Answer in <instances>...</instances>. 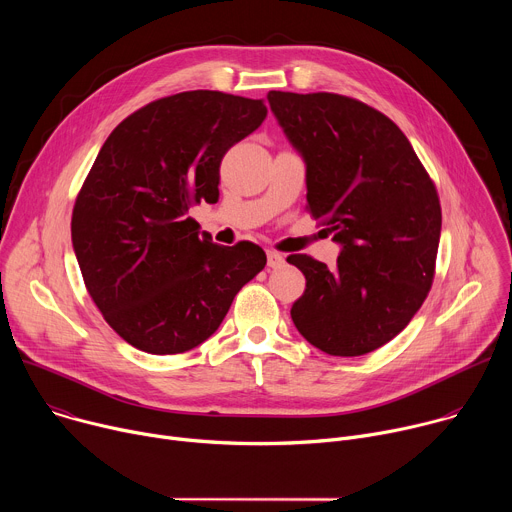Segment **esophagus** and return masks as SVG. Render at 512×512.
<instances>
[{
    "label": "esophagus",
    "mask_w": 512,
    "mask_h": 512,
    "mask_svg": "<svg viewBox=\"0 0 512 512\" xmlns=\"http://www.w3.org/2000/svg\"><path fill=\"white\" fill-rule=\"evenodd\" d=\"M283 263H285V259H283L281 253H277V251H267V265H269L271 269H277V267H281Z\"/></svg>",
    "instance_id": "1"
}]
</instances>
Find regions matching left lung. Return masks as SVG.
Here are the masks:
<instances>
[{"label":"left lung","mask_w":512,"mask_h":512,"mask_svg":"<svg viewBox=\"0 0 512 512\" xmlns=\"http://www.w3.org/2000/svg\"><path fill=\"white\" fill-rule=\"evenodd\" d=\"M306 162L308 212L342 245L336 267L310 255L291 306L300 334L332 356L393 340L425 302L435 275L442 206L405 133L381 111L334 93L267 95Z\"/></svg>","instance_id":"obj_1"}]
</instances>
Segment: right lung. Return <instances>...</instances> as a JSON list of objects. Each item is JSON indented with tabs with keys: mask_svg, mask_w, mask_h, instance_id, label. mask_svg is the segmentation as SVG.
<instances>
[{
	"mask_svg": "<svg viewBox=\"0 0 512 512\" xmlns=\"http://www.w3.org/2000/svg\"><path fill=\"white\" fill-rule=\"evenodd\" d=\"M265 117L261 99L186 91L137 109L103 143L70 233L89 296L131 346L180 354L202 344L265 267L259 245H216L188 216L218 200L225 154Z\"/></svg>",
	"mask_w": 512,
	"mask_h": 512,
	"instance_id": "right-lung-1",
	"label": "right lung"
}]
</instances>
